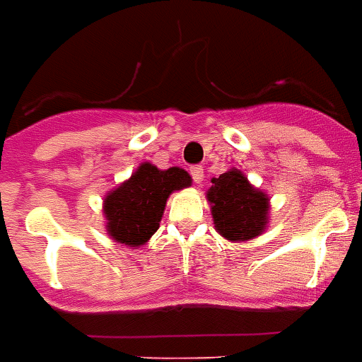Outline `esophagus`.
Returning a JSON list of instances; mask_svg holds the SVG:
<instances>
[{
  "instance_id": "34e87169",
  "label": "esophagus",
  "mask_w": 362,
  "mask_h": 362,
  "mask_svg": "<svg viewBox=\"0 0 362 362\" xmlns=\"http://www.w3.org/2000/svg\"><path fill=\"white\" fill-rule=\"evenodd\" d=\"M190 175H192V179H194L196 183H202V181H204V168L192 166L190 168Z\"/></svg>"
}]
</instances>
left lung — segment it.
<instances>
[{"instance_id": "1", "label": "left lung", "mask_w": 362, "mask_h": 362, "mask_svg": "<svg viewBox=\"0 0 362 362\" xmlns=\"http://www.w3.org/2000/svg\"><path fill=\"white\" fill-rule=\"evenodd\" d=\"M207 202L216 231L228 241H250L262 235L269 222V196L254 189L237 168L211 179Z\"/></svg>"}]
</instances>
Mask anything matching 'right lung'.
Returning <instances> with one entry per match:
<instances>
[{"label":"right lung","mask_w":362,"mask_h":362,"mask_svg":"<svg viewBox=\"0 0 362 362\" xmlns=\"http://www.w3.org/2000/svg\"><path fill=\"white\" fill-rule=\"evenodd\" d=\"M190 185L192 179L183 168L158 170L151 163L140 164L131 177L104 198L108 235L129 247L146 245L160 226L158 222L170 194Z\"/></svg>","instance_id":"right-lung-1"}]
</instances>
